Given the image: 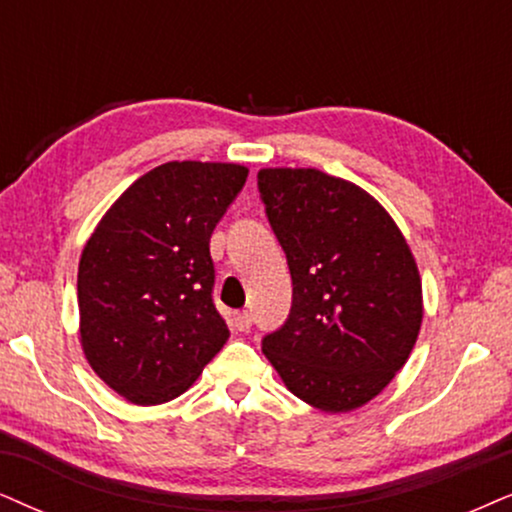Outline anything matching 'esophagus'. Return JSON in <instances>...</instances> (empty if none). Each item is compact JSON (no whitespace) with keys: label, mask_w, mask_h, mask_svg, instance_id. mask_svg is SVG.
Here are the masks:
<instances>
[{"label":"esophagus","mask_w":512,"mask_h":512,"mask_svg":"<svg viewBox=\"0 0 512 512\" xmlns=\"http://www.w3.org/2000/svg\"><path fill=\"white\" fill-rule=\"evenodd\" d=\"M229 326L234 328V331H250L252 326V316L248 312H234L229 316Z\"/></svg>","instance_id":"esophagus-1"}]
</instances>
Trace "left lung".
I'll list each match as a JSON object with an SVG mask.
<instances>
[{"instance_id":"left-lung-1","label":"left lung","mask_w":512,"mask_h":512,"mask_svg":"<svg viewBox=\"0 0 512 512\" xmlns=\"http://www.w3.org/2000/svg\"><path fill=\"white\" fill-rule=\"evenodd\" d=\"M257 189L293 278L288 319L262 352L295 397L328 413L371 401L409 359L420 276L392 217L319 170H260Z\"/></svg>"}]
</instances>
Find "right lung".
I'll list each match as a JSON object with an SVG mask.
<instances>
[{
	"label": "right lung",
	"mask_w": 512,
	"mask_h": 512,
	"mask_svg": "<svg viewBox=\"0 0 512 512\" xmlns=\"http://www.w3.org/2000/svg\"><path fill=\"white\" fill-rule=\"evenodd\" d=\"M234 163H165L106 212L77 271L82 349L96 375L139 406L193 385L229 340L217 312L210 236L241 193Z\"/></svg>",
	"instance_id": "obj_1"
}]
</instances>
